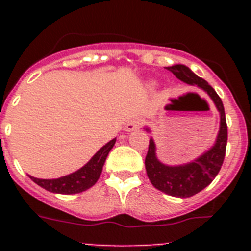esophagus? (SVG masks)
<instances>
[{"mask_svg":"<svg viewBox=\"0 0 251 251\" xmlns=\"http://www.w3.org/2000/svg\"><path fill=\"white\" fill-rule=\"evenodd\" d=\"M141 127V122L138 121V119H133V121L128 122L127 124H126V130L127 132H133L134 129H137V128Z\"/></svg>","mask_w":251,"mask_h":251,"instance_id":"esophagus-1","label":"esophagus"}]
</instances>
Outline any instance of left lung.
<instances>
[{
  "label": "left lung",
  "instance_id": "1",
  "mask_svg": "<svg viewBox=\"0 0 251 251\" xmlns=\"http://www.w3.org/2000/svg\"><path fill=\"white\" fill-rule=\"evenodd\" d=\"M177 79L188 85H196L202 89L214 101L216 109L220 113V128L214 146L194 161L178 166H167L162 163L156 154V145L153 138L150 139L148 152L146 156L147 176L157 190L175 197H191L207 187L217 176L224 158H225L226 143H227V126H226L225 110L220 97L214 88L208 85L202 77L197 76L191 69L182 64L167 66ZM150 132V128H145Z\"/></svg>",
  "mask_w": 251,
  "mask_h": 251
}]
</instances>
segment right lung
<instances>
[{"label":"right lung","instance_id":"right-lung-1","mask_svg":"<svg viewBox=\"0 0 251 251\" xmlns=\"http://www.w3.org/2000/svg\"><path fill=\"white\" fill-rule=\"evenodd\" d=\"M115 143V138L108 142L105 146L100 148L98 152L95 153L94 156L90 158V161L80 170L75 171L73 174L66 175V176L60 177V178L52 179H43L36 178V177L30 176V178L40 187L45 188L48 191L54 192V194L61 195H73V194H80V192L86 191L88 188L94 186L97 181L100 177L103 166L105 163L106 156L110 152Z\"/></svg>","mask_w":251,"mask_h":251}]
</instances>
